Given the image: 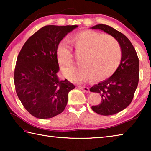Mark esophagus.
<instances>
[{"label": "esophagus", "mask_w": 151, "mask_h": 151, "mask_svg": "<svg viewBox=\"0 0 151 151\" xmlns=\"http://www.w3.org/2000/svg\"><path fill=\"white\" fill-rule=\"evenodd\" d=\"M77 87L81 89V90H82L84 92H86V93H88L89 92V88L88 87H86V86H77Z\"/></svg>", "instance_id": "obj_1"}]
</instances>
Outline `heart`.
<instances>
[{
  "label": "heart",
  "mask_w": 151,
  "mask_h": 151,
  "mask_svg": "<svg viewBox=\"0 0 151 151\" xmlns=\"http://www.w3.org/2000/svg\"><path fill=\"white\" fill-rule=\"evenodd\" d=\"M70 41L76 55L80 56V65L63 69V75L70 81L78 83L91 78L103 81L116 72L122 59V50L114 37L85 30L73 35ZM56 54L60 65L68 66L73 63L72 48L66 39L58 43Z\"/></svg>",
  "instance_id": "1"
}]
</instances>
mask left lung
Here are the masks:
<instances>
[{"label":"left lung","mask_w":151,"mask_h":151,"mask_svg":"<svg viewBox=\"0 0 151 151\" xmlns=\"http://www.w3.org/2000/svg\"><path fill=\"white\" fill-rule=\"evenodd\" d=\"M100 29L117 40L122 50V59L116 72L104 81L92 86L90 91L101 94L102 101L92 106L97 114L104 116L118 113L129 105L134 97L139 80V60L133 45L121 32L106 24H97Z\"/></svg>","instance_id":"1"}]
</instances>
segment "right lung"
<instances>
[{
  "label": "right lung",
  "mask_w": 151,
  "mask_h": 151,
  "mask_svg": "<svg viewBox=\"0 0 151 151\" xmlns=\"http://www.w3.org/2000/svg\"><path fill=\"white\" fill-rule=\"evenodd\" d=\"M77 27H43L27 40L18 55L15 89L22 105L33 116L52 118L65 109L68 94L75 86L67 79L58 78L56 49L58 43Z\"/></svg>",
  "instance_id": "obj_1"
}]
</instances>
